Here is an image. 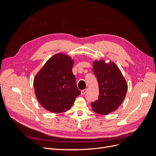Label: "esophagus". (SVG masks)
I'll list each match as a JSON object with an SVG mask.
<instances>
[{
	"label": "esophagus",
	"mask_w": 156,
	"mask_h": 156,
	"mask_svg": "<svg viewBox=\"0 0 156 156\" xmlns=\"http://www.w3.org/2000/svg\"><path fill=\"white\" fill-rule=\"evenodd\" d=\"M87 92V89H85V90H83L81 91V94L82 95H84Z\"/></svg>",
	"instance_id": "obj_1"
}]
</instances>
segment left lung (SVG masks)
<instances>
[{"instance_id": "left-lung-1", "label": "left lung", "mask_w": 156, "mask_h": 156, "mask_svg": "<svg viewBox=\"0 0 156 156\" xmlns=\"http://www.w3.org/2000/svg\"><path fill=\"white\" fill-rule=\"evenodd\" d=\"M92 69L98 82L99 96L91 105L94 112L107 115L116 110L124 101L127 84L114 62L106 63L105 60H95Z\"/></svg>"}]
</instances>
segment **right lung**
I'll use <instances>...</instances> for the list:
<instances>
[{
    "label": "right lung",
    "instance_id": "add662e5",
    "mask_svg": "<svg viewBox=\"0 0 156 156\" xmlns=\"http://www.w3.org/2000/svg\"><path fill=\"white\" fill-rule=\"evenodd\" d=\"M74 60L62 53L51 57L34 79L35 95L47 111L62 113L69 110L81 91L72 72Z\"/></svg>",
    "mask_w": 156,
    "mask_h": 156
}]
</instances>
